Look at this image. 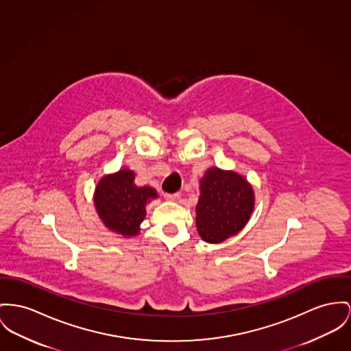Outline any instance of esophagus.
I'll return each mask as SVG.
<instances>
[{
    "label": "esophagus",
    "mask_w": 351,
    "mask_h": 351,
    "mask_svg": "<svg viewBox=\"0 0 351 351\" xmlns=\"http://www.w3.org/2000/svg\"><path fill=\"white\" fill-rule=\"evenodd\" d=\"M165 198L167 201H180L181 199V193H176V194H165Z\"/></svg>",
    "instance_id": "34e87169"
}]
</instances>
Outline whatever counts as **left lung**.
<instances>
[{
    "mask_svg": "<svg viewBox=\"0 0 351 351\" xmlns=\"http://www.w3.org/2000/svg\"><path fill=\"white\" fill-rule=\"evenodd\" d=\"M250 182L233 170L210 167L199 181L195 225L208 243H221L239 233L254 210Z\"/></svg>",
    "mask_w": 351,
    "mask_h": 351,
    "instance_id": "left-lung-1",
    "label": "left lung"
}]
</instances>
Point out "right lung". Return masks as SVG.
<instances>
[{
    "label": "right lung",
    "mask_w": 351,
    "mask_h": 351,
    "mask_svg": "<svg viewBox=\"0 0 351 351\" xmlns=\"http://www.w3.org/2000/svg\"><path fill=\"white\" fill-rule=\"evenodd\" d=\"M136 174L130 169H119L105 174L94 189V208L102 223L125 238L140 234L146 217V205L158 198L152 186H137Z\"/></svg>",
    "instance_id": "1"
}]
</instances>
